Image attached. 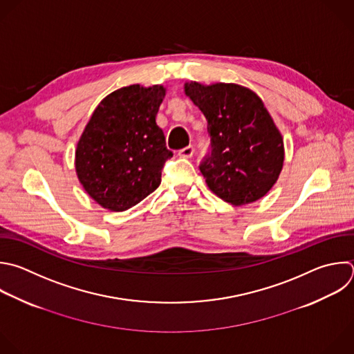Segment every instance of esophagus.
I'll return each mask as SVG.
<instances>
[{
	"instance_id": "esophagus-1",
	"label": "esophagus",
	"mask_w": 354,
	"mask_h": 354,
	"mask_svg": "<svg viewBox=\"0 0 354 354\" xmlns=\"http://www.w3.org/2000/svg\"><path fill=\"white\" fill-rule=\"evenodd\" d=\"M193 153H194V149H193L192 146H187V147L179 150L178 156H179L180 158H190V157L193 156Z\"/></svg>"
}]
</instances>
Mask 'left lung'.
<instances>
[{"instance_id": "obj_1", "label": "left lung", "mask_w": 354, "mask_h": 354, "mask_svg": "<svg viewBox=\"0 0 354 354\" xmlns=\"http://www.w3.org/2000/svg\"><path fill=\"white\" fill-rule=\"evenodd\" d=\"M185 94L203 112L211 153L200 164L209 190L232 205L264 197L279 178L283 138L263 100L234 83H185Z\"/></svg>"}]
</instances>
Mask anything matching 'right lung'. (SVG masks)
Wrapping results in <instances>:
<instances>
[{"label":"right lung","instance_id":"add662e5","mask_svg":"<svg viewBox=\"0 0 354 354\" xmlns=\"http://www.w3.org/2000/svg\"><path fill=\"white\" fill-rule=\"evenodd\" d=\"M165 87L131 84L108 94L94 109L75 151V169L87 194L109 211H125L161 183L174 154L156 116Z\"/></svg>","mask_w":354,"mask_h":354}]
</instances>
